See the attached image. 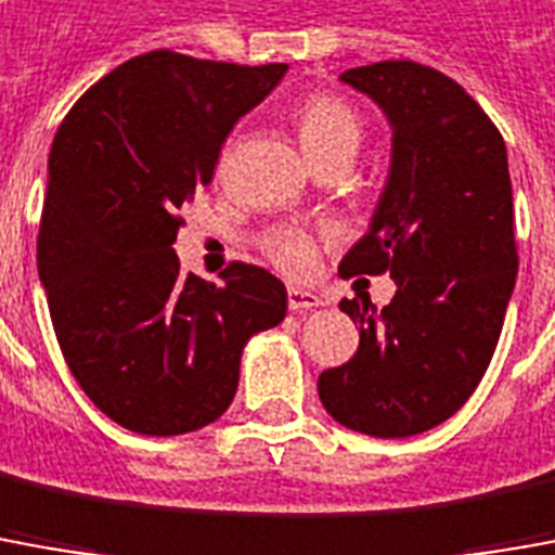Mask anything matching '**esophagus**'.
Listing matches in <instances>:
<instances>
[{
    "label": "esophagus",
    "instance_id": "obj_1",
    "mask_svg": "<svg viewBox=\"0 0 555 555\" xmlns=\"http://www.w3.org/2000/svg\"><path fill=\"white\" fill-rule=\"evenodd\" d=\"M286 305H289V311H314V308H323V299L317 293H311V289L289 286L286 289Z\"/></svg>",
    "mask_w": 555,
    "mask_h": 555
}]
</instances>
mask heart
I'll use <instances>...</instances> for the list:
<instances>
[{"mask_svg":"<svg viewBox=\"0 0 555 555\" xmlns=\"http://www.w3.org/2000/svg\"><path fill=\"white\" fill-rule=\"evenodd\" d=\"M293 124L299 144L314 166L328 159H353L365 132L362 114L335 93L305 95L293 108ZM262 254L284 274L301 278L311 274L317 266V238L293 227L271 229L262 238Z\"/></svg>","mask_w":555,"mask_h":555,"instance_id":"1","label":"heart"}]
</instances>
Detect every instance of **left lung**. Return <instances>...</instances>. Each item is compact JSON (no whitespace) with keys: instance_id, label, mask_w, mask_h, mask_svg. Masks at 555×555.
Segmentation results:
<instances>
[{"instance_id":"left-lung-1","label":"left lung","mask_w":555,"mask_h":555,"mask_svg":"<svg viewBox=\"0 0 555 555\" xmlns=\"http://www.w3.org/2000/svg\"><path fill=\"white\" fill-rule=\"evenodd\" d=\"M392 126V166L372 229L341 278L384 274L396 296L377 314L344 299L359 350L326 369L317 392L341 426L408 438L453 416L487 374L517 281L514 193L502 132L438 68L384 60L347 68Z\"/></svg>"}]
</instances>
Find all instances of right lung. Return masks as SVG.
I'll list each match as a JSON object with an SVG mask.
<instances>
[{
  "label": "right lung",
  "mask_w": 555,
  "mask_h": 555,
  "mask_svg": "<svg viewBox=\"0 0 555 555\" xmlns=\"http://www.w3.org/2000/svg\"><path fill=\"white\" fill-rule=\"evenodd\" d=\"M284 72L141 53L56 129L38 278L68 372L124 429L166 438L214 423L235 399L247 338L284 320L274 274L232 262L214 284L183 274L171 247L229 129Z\"/></svg>",
  "instance_id": "add662e5"
}]
</instances>
